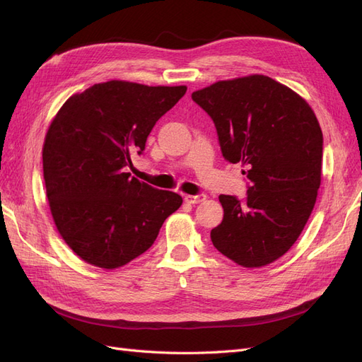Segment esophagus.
I'll return each instance as SVG.
<instances>
[{
  "mask_svg": "<svg viewBox=\"0 0 362 362\" xmlns=\"http://www.w3.org/2000/svg\"><path fill=\"white\" fill-rule=\"evenodd\" d=\"M206 196L205 194H185L184 196V201L187 204H201L202 201H205Z\"/></svg>",
  "mask_w": 362,
  "mask_h": 362,
  "instance_id": "obj_1",
  "label": "esophagus"
}]
</instances>
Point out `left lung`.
Returning a JSON list of instances; mask_svg holds the SVG:
<instances>
[{"mask_svg": "<svg viewBox=\"0 0 362 362\" xmlns=\"http://www.w3.org/2000/svg\"><path fill=\"white\" fill-rule=\"evenodd\" d=\"M211 116L223 157L246 168L250 187L240 202L221 194L214 247L238 266L264 267L296 243L322 182L323 134L313 108L266 75L216 81L192 93Z\"/></svg>", "mask_w": 362, "mask_h": 362, "instance_id": "1", "label": "left lung"}]
</instances>
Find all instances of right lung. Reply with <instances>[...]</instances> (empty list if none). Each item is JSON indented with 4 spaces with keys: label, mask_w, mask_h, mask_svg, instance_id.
I'll return each mask as SVG.
<instances>
[{
    "label": "right lung",
    "mask_w": 362,
    "mask_h": 362,
    "mask_svg": "<svg viewBox=\"0 0 362 362\" xmlns=\"http://www.w3.org/2000/svg\"><path fill=\"white\" fill-rule=\"evenodd\" d=\"M185 86L112 80L74 93L48 127L43 180L54 225L87 264L119 269L146 252L182 198L125 168Z\"/></svg>",
    "instance_id": "right-lung-1"
}]
</instances>
